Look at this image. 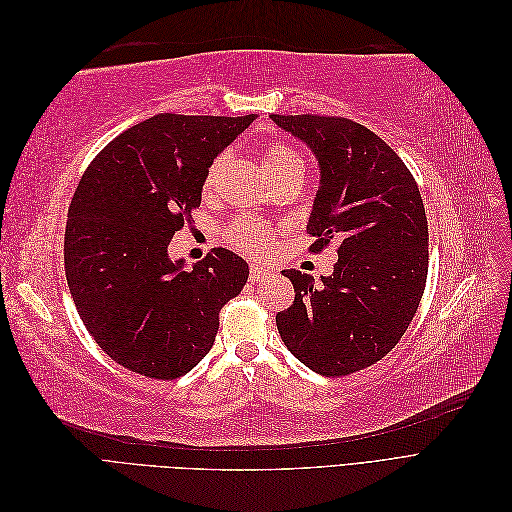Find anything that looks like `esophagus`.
I'll list each match as a JSON object with an SVG mask.
<instances>
[{"instance_id":"esophagus-1","label":"esophagus","mask_w":512,"mask_h":512,"mask_svg":"<svg viewBox=\"0 0 512 512\" xmlns=\"http://www.w3.org/2000/svg\"><path fill=\"white\" fill-rule=\"evenodd\" d=\"M269 275H271V269H267V267H262V265H252L250 267V280L252 282H262Z\"/></svg>"}]
</instances>
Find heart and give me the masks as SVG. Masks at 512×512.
<instances>
[{
  "label": "heart",
  "mask_w": 512,
  "mask_h": 512,
  "mask_svg": "<svg viewBox=\"0 0 512 512\" xmlns=\"http://www.w3.org/2000/svg\"><path fill=\"white\" fill-rule=\"evenodd\" d=\"M228 158H230V153L222 151L209 162V166L205 170V179H203L205 196H211L215 190H218L222 173L228 164ZM262 164H265L269 177L280 173V170L290 168V166H303L297 153L282 143L269 145L265 149V153H262ZM228 239H230V243H235L245 252L260 254V252H265L271 243V230L265 224L254 222V220H239L228 228Z\"/></svg>",
  "instance_id": "b5f03b06"
}]
</instances>
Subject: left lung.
I'll list each match as a JSON object with an SVG mask.
<instances>
[{"mask_svg": "<svg viewBox=\"0 0 512 512\" xmlns=\"http://www.w3.org/2000/svg\"><path fill=\"white\" fill-rule=\"evenodd\" d=\"M318 160L320 183L307 230L314 250L339 239L320 286L286 269L294 303L275 322L286 348L322 376L374 365L406 333L421 303L429 232L421 192L380 136L344 117L271 115Z\"/></svg>", "mask_w": 512, "mask_h": 512, "instance_id": "obj_1", "label": "left lung"}]
</instances>
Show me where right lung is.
I'll return each instance as SVG.
<instances>
[{
  "instance_id": "add662e5",
  "label": "right lung",
  "mask_w": 512,
  "mask_h": 512,
  "mask_svg": "<svg viewBox=\"0 0 512 512\" xmlns=\"http://www.w3.org/2000/svg\"><path fill=\"white\" fill-rule=\"evenodd\" d=\"M256 115H153L89 164L68 211L70 294L98 346L136 374L173 380L205 359L247 262L215 247L185 271L168 245L200 207L209 162Z\"/></svg>"
}]
</instances>
